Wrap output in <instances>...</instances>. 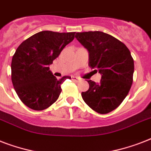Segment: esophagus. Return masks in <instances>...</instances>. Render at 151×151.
<instances>
[{
    "mask_svg": "<svg viewBox=\"0 0 151 151\" xmlns=\"http://www.w3.org/2000/svg\"><path fill=\"white\" fill-rule=\"evenodd\" d=\"M72 80L73 81H78L80 80V79H79V78H77V77H74V76H73V77H72Z\"/></svg>",
    "mask_w": 151,
    "mask_h": 151,
    "instance_id": "1",
    "label": "esophagus"
}]
</instances>
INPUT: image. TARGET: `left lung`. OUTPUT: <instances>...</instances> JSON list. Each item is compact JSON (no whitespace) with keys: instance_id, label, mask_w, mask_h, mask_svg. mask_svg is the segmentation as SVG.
Segmentation results:
<instances>
[{"instance_id":"left-lung-1","label":"left lung","mask_w":151,"mask_h":151,"mask_svg":"<svg viewBox=\"0 0 151 151\" xmlns=\"http://www.w3.org/2000/svg\"><path fill=\"white\" fill-rule=\"evenodd\" d=\"M75 37L89 53L88 66L102 76L99 84L88 81L89 88L81 92L83 100L99 114L111 112L127 96L133 81L130 51L122 41L101 31L77 33Z\"/></svg>"}]
</instances>
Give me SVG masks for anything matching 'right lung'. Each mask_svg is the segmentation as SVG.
Returning <instances> with one entry per match:
<instances>
[{"label":"right lung","mask_w":151,"mask_h":151,"mask_svg":"<svg viewBox=\"0 0 151 151\" xmlns=\"http://www.w3.org/2000/svg\"><path fill=\"white\" fill-rule=\"evenodd\" d=\"M75 32L41 31L27 38L15 51L12 60V81L22 103L34 110H43L58 99L61 85L69 76L58 80L49 65L66 45L74 39Z\"/></svg>","instance_id":"1"}]
</instances>
